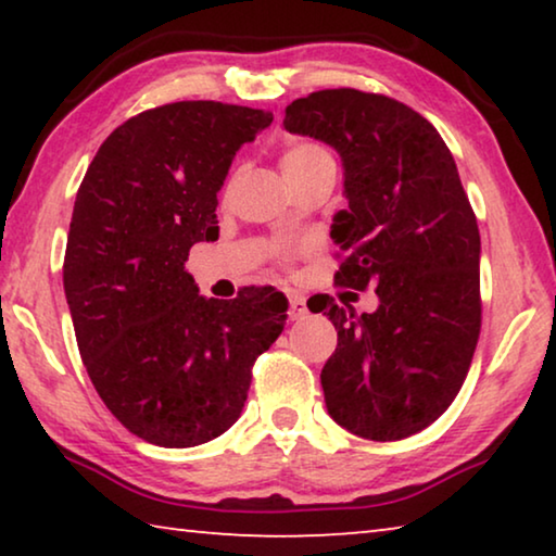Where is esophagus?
<instances>
[{
    "mask_svg": "<svg viewBox=\"0 0 556 556\" xmlns=\"http://www.w3.org/2000/svg\"><path fill=\"white\" fill-rule=\"evenodd\" d=\"M308 316V308H306V299L301 294H291L289 296V318L291 321H301V318Z\"/></svg>",
    "mask_w": 556,
    "mask_h": 556,
    "instance_id": "34e87169",
    "label": "esophagus"
}]
</instances>
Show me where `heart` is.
Instances as JSON below:
<instances>
[{
  "label": "heart",
  "instance_id": "1",
  "mask_svg": "<svg viewBox=\"0 0 556 556\" xmlns=\"http://www.w3.org/2000/svg\"><path fill=\"white\" fill-rule=\"evenodd\" d=\"M326 159H331V154H328L321 144H316V142H291V144L281 149L279 166H281V172H285L287 181H291V178H299V176H304L306 172H312L316 164L326 162Z\"/></svg>",
  "mask_w": 556,
  "mask_h": 556
}]
</instances>
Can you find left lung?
Returning <instances> with one entry per match:
<instances>
[{"label":"left lung","instance_id":"obj_1","mask_svg":"<svg viewBox=\"0 0 556 556\" xmlns=\"http://www.w3.org/2000/svg\"><path fill=\"white\" fill-rule=\"evenodd\" d=\"M285 129L341 156L348 205L331 238L348 257L336 285L378 294L363 316L316 301L338 331L326 409L370 441L417 434L454 402L481 333V235L454 156L419 112L353 88L294 100Z\"/></svg>","mask_w":556,"mask_h":556}]
</instances>
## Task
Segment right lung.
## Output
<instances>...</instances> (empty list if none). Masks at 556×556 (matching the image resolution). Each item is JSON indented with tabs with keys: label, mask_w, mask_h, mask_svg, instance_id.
<instances>
[{
	"label": "right lung",
	"mask_w": 556,
	"mask_h": 556,
	"mask_svg": "<svg viewBox=\"0 0 556 556\" xmlns=\"http://www.w3.org/2000/svg\"><path fill=\"white\" fill-rule=\"evenodd\" d=\"M271 112L213 100L147 110L102 142L75 195L63 289L86 370L131 434L199 446L238 421L252 365L285 331L275 289L199 294L188 250L218 240V191Z\"/></svg>",
	"instance_id": "add662e5"
}]
</instances>
